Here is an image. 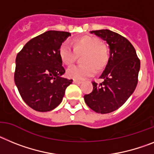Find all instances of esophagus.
<instances>
[{"label":"esophagus","instance_id":"esophagus-1","mask_svg":"<svg viewBox=\"0 0 154 154\" xmlns=\"http://www.w3.org/2000/svg\"><path fill=\"white\" fill-rule=\"evenodd\" d=\"M73 83H74V84H77V85H80V84L82 83V81H78V80H73Z\"/></svg>","mask_w":154,"mask_h":154}]
</instances>
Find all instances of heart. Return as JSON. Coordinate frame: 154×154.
<instances>
[{
    "label": "heart",
    "instance_id": "1",
    "mask_svg": "<svg viewBox=\"0 0 154 154\" xmlns=\"http://www.w3.org/2000/svg\"><path fill=\"white\" fill-rule=\"evenodd\" d=\"M70 45L63 42L59 49V57L63 63L71 65L77 58V55H82L81 62L84 64L74 65L66 69V76L74 80H84L93 76L96 70H101L110 59L109 49L101 40L92 35H84L73 39Z\"/></svg>",
    "mask_w": 154,
    "mask_h": 154
}]
</instances>
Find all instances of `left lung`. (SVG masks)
I'll return each instance as SVG.
<instances>
[{
  "mask_svg": "<svg viewBox=\"0 0 154 154\" xmlns=\"http://www.w3.org/2000/svg\"><path fill=\"white\" fill-rule=\"evenodd\" d=\"M106 41L110 49V59L100 78L101 84L92 82L93 91L84 96L91 109L107 114L123 105L132 95L138 83L140 61L129 40L109 29L91 31Z\"/></svg>",
  "mask_w": 154,
  "mask_h": 154,
  "instance_id": "obj_1",
  "label": "left lung"
}]
</instances>
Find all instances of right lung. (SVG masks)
<instances>
[{
	"instance_id": "right-lung-1",
	"label": "right lung",
	"mask_w": 154,
	"mask_h": 154,
	"mask_svg": "<svg viewBox=\"0 0 154 154\" xmlns=\"http://www.w3.org/2000/svg\"><path fill=\"white\" fill-rule=\"evenodd\" d=\"M69 35L47 31L29 40L16 57L14 83L24 101L37 112L57 108L73 81L62 77L65 69L59 57L60 46Z\"/></svg>"
}]
</instances>
